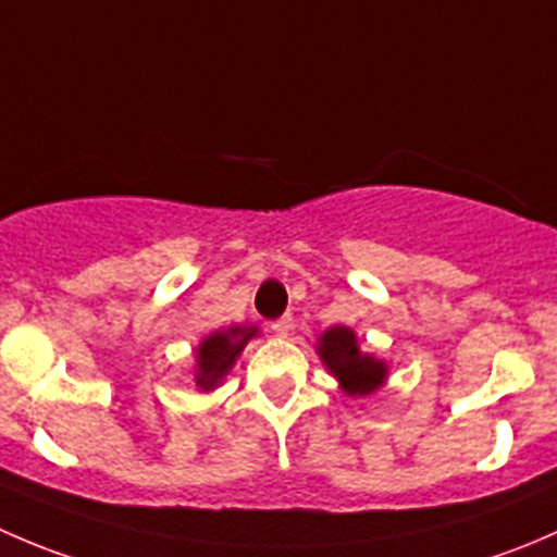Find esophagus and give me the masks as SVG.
I'll return each mask as SVG.
<instances>
[{
    "label": "esophagus",
    "mask_w": 557,
    "mask_h": 557,
    "mask_svg": "<svg viewBox=\"0 0 557 557\" xmlns=\"http://www.w3.org/2000/svg\"><path fill=\"white\" fill-rule=\"evenodd\" d=\"M290 329H294V318H290V314H283V318L274 320V323H272V331L277 336H288Z\"/></svg>",
    "instance_id": "1"
}]
</instances>
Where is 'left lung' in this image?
I'll list each match as a JSON object with an SVG mask.
<instances>
[{
  "label": "left lung",
  "instance_id": "left-lung-1",
  "mask_svg": "<svg viewBox=\"0 0 557 557\" xmlns=\"http://www.w3.org/2000/svg\"><path fill=\"white\" fill-rule=\"evenodd\" d=\"M318 356L331 374L339 380L347 396H372L387 377L385 361H377L369 352H361L356 331L347 325H334L323 331L318 339Z\"/></svg>",
  "mask_w": 557,
  "mask_h": 557
}]
</instances>
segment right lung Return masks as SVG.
<instances>
[{"instance_id":"right-lung-1","label":"right lung","mask_w":557,"mask_h":557,"mask_svg":"<svg viewBox=\"0 0 557 557\" xmlns=\"http://www.w3.org/2000/svg\"><path fill=\"white\" fill-rule=\"evenodd\" d=\"M256 334V325H232V329L205 336L196 347V385L205 393L221 385L223 377L232 372L239 352L245 350V345Z\"/></svg>"}]
</instances>
